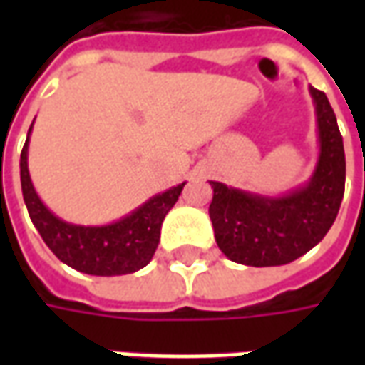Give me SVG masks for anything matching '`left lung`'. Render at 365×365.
Listing matches in <instances>:
<instances>
[{
  "mask_svg": "<svg viewBox=\"0 0 365 365\" xmlns=\"http://www.w3.org/2000/svg\"><path fill=\"white\" fill-rule=\"evenodd\" d=\"M309 91L317 115L319 158L305 185L268 197L209 182L215 240L237 264L254 268L289 264L319 245L336 219L344 197V144L327 96L313 86Z\"/></svg>",
  "mask_w": 365,
  "mask_h": 365,
  "instance_id": "obj_1",
  "label": "left lung"
}]
</instances>
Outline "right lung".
<instances>
[{
  "mask_svg": "<svg viewBox=\"0 0 365 365\" xmlns=\"http://www.w3.org/2000/svg\"><path fill=\"white\" fill-rule=\"evenodd\" d=\"M35 123V120H33ZM29 128L21 150V190L29 217L60 262L82 274L125 275L144 268L156 252L160 229L168 211L175 205L185 182L154 195L133 213L101 227H83L58 219L44 205L29 175Z\"/></svg>",
  "mask_w": 365,
  "mask_h": 365,
  "instance_id": "right-lung-1",
  "label": "right lung"
}]
</instances>
